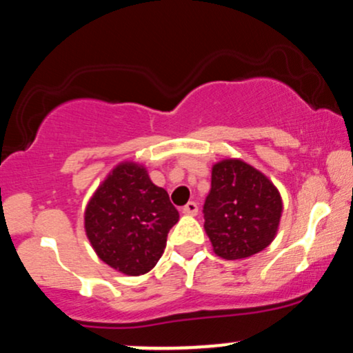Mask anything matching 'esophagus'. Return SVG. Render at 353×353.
Instances as JSON below:
<instances>
[{"label":"esophagus","instance_id":"34e87169","mask_svg":"<svg viewBox=\"0 0 353 353\" xmlns=\"http://www.w3.org/2000/svg\"><path fill=\"white\" fill-rule=\"evenodd\" d=\"M181 214L185 215H196L199 214V205L195 202H188L187 205L181 207Z\"/></svg>","mask_w":353,"mask_h":353}]
</instances>
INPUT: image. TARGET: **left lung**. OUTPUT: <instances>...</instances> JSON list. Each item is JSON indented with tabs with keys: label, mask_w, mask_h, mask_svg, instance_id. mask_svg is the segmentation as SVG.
Here are the masks:
<instances>
[{
	"label": "left lung",
	"mask_w": 353,
	"mask_h": 353,
	"mask_svg": "<svg viewBox=\"0 0 353 353\" xmlns=\"http://www.w3.org/2000/svg\"><path fill=\"white\" fill-rule=\"evenodd\" d=\"M281 212L278 188L251 165L242 160L214 165L203 227L217 256L232 261L263 251L278 232Z\"/></svg>",
	"instance_id": "obj_1"
}]
</instances>
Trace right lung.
I'll list each match as a JSON object with an SVG mask.
<instances>
[{
    "label": "right lung",
    "instance_id": "obj_1",
    "mask_svg": "<svg viewBox=\"0 0 353 353\" xmlns=\"http://www.w3.org/2000/svg\"><path fill=\"white\" fill-rule=\"evenodd\" d=\"M180 215L146 168L126 161L102 181L85 208V234L108 266L128 276L151 271Z\"/></svg>",
    "mask_w": 353,
    "mask_h": 353
}]
</instances>
